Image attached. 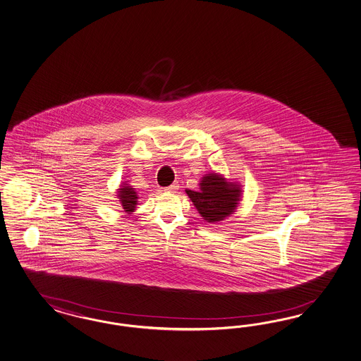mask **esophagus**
<instances>
[{"label":"esophagus","mask_w":361,"mask_h":361,"mask_svg":"<svg viewBox=\"0 0 361 361\" xmlns=\"http://www.w3.org/2000/svg\"><path fill=\"white\" fill-rule=\"evenodd\" d=\"M178 188H180L178 183H173L172 185H169L168 188H165V190H166V192H176Z\"/></svg>","instance_id":"obj_1"}]
</instances>
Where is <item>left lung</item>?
<instances>
[{"mask_svg":"<svg viewBox=\"0 0 361 361\" xmlns=\"http://www.w3.org/2000/svg\"><path fill=\"white\" fill-rule=\"evenodd\" d=\"M198 185L197 192L186 189V195L202 219L210 224L229 217L242 198L240 183H231L221 173L212 172L202 176Z\"/></svg>","mask_w":361,"mask_h":361,"instance_id":"8db88e82","label":"left lung"}]
</instances>
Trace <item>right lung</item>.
Masks as SVG:
<instances>
[{
    "label": "right lung",
    "instance_id": "right-lung-1",
    "mask_svg": "<svg viewBox=\"0 0 361 361\" xmlns=\"http://www.w3.org/2000/svg\"><path fill=\"white\" fill-rule=\"evenodd\" d=\"M116 197L119 198L121 208L127 214H132L136 210L137 200H139L137 192L127 181L121 183V188L116 190Z\"/></svg>",
    "mask_w": 361,
    "mask_h": 361
}]
</instances>
